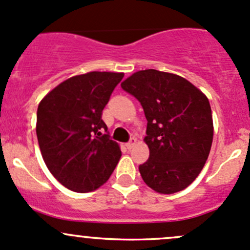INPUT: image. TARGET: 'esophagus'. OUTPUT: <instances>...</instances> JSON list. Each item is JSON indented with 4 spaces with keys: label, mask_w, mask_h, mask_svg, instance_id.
<instances>
[{
    "label": "esophagus",
    "mask_w": 250,
    "mask_h": 250,
    "mask_svg": "<svg viewBox=\"0 0 250 250\" xmlns=\"http://www.w3.org/2000/svg\"><path fill=\"white\" fill-rule=\"evenodd\" d=\"M136 143H137V140H136L135 137H132L127 143H126V147H127V149H131V148H132Z\"/></svg>",
    "instance_id": "34e87169"
}]
</instances>
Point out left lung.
<instances>
[{
  "instance_id": "8db88e82",
  "label": "left lung",
  "mask_w": 250,
  "mask_h": 250,
  "mask_svg": "<svg viewBox=\"0 0 250 250\" xmlns=\"http://www.w3.org/2000/svg\"><path fill=\"white\" fill-rule=\"evenodd\" d=\"M142 104L149 159L140 165L148 187L172 194L188 187L206 164L214 136L208 97L182 76L155 69L133 73L122 83Z\"/></svg>"
}]
</instances>
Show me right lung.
I'll return each mask as SVG.
<instances>
[{"mask_svg": "<svg viewBox=\"0 0 250 250\" xmlns=\"http://www.w3.org/2000/svg\"><path fill=\"white\" fill-rule=\"evenodd\" d=\"M124 73L90 71L66 79L39 103L36 135L44 164L68 189L92 192L114 171L122 150L103 135L102 110Z\"/></svg>", "mask_w": 250, "mask_h": 250, "instance_id": "right-lung-1", "label": "right lung"}]
</instances>
